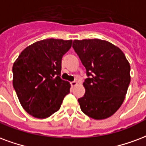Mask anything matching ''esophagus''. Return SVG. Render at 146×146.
Wrapping results in <instances>:
<instances>
[{
  "label": "esophagus",
  "instance_id": "34e87169",
  "mask_svg": "<svg viewBox=\"0 0 146 146\" xmlns=\"http://www.w3.org/2000/svg\"><path fill=\"white\" fill-rule=\"evenodd\" d=\"M70 84H71L72 87H75V86H76L78 84V83H77V81H72L70 82Z\"/></svg>",
  "mask_w": 146,
  "mask_h": 146
}]
</instances>
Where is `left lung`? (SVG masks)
I'll list each match as a JSON object with an SVG mask.
<instances>
[{"label": "left lung", "instance_id": "left-lung-1", "mask_svg": "<svg viewBox=\"0 0 146 146\" xmlns=\"http://www.w3.org/2000/svg\"><path fill=\"white\" fill-rule=\"evenodd\" d=\"M73 47L88 76L83 84L85 94L78 99L81 111L96 120L111 117L121 106L130 84L128 59L105 40H74Z\"/></svg>", "mask_w": 146, "mask_h": 146}]
</instances>
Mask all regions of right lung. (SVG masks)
<instances>
[{
  "instance_id": "1",
  "label": "right lung",
  "mask_w": 146,
  "mask_h": 146,
  "mask_svg": "<svg viewBox=\"0 0 146 146\" xmlns=\"http://www.w3.org/2000/svg\"><path fill=\"white\" fill-rule=\"evenodd\" d=\"M72 40L48 38L21 52L14 62L13 87L25 111L37 118L58 111L70 84L60 78L61 61Z\"/></svg>"
}]
</instances>
